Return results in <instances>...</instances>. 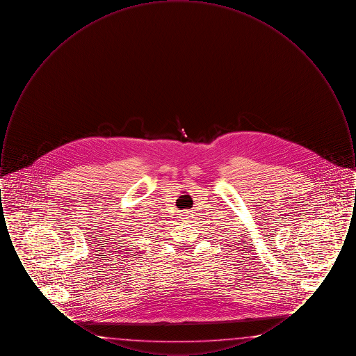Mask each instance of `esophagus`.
Listing matches in <instances>:
<instances>
[{"label": "esophagus", "instance_id": "esophagus-1", "mask_svg": "<svg viewBox=\"0 0 356 356\" xmlns=\"http://www.w3.org/2000/svg\"><path fill=\"white\" fill-rule=\"evenodd\" d=\"M191 216H192L191 211H183V212H180V219L183 221L189 220V219H191Z\"/></svg>", "mask_w": 356, "mask_h": 356}]
</instances>
